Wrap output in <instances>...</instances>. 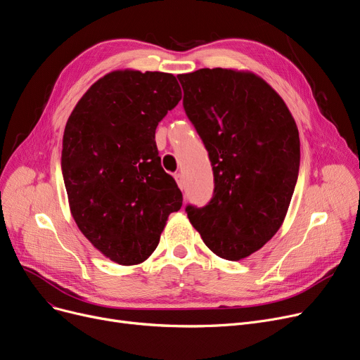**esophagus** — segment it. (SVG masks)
Segmentation results:
<instances>
[{
  "mask_svg": "<svg viewBox=\"0 0 360 360\" xmlns=\"http://www.w3.org/2000/svg\"><path fill=\"white\" fill-rule=\"evenodd\" d=\"M175 179H176V184H178V186L181 190H184V186H185V181H184V176L181 175V174H176L175 175Z\"/></svg>",
  "mask_w": 360,
  "mask_h": 360,
  "instance_id": "obj_1",
  "label": "esophagus"
}]
</instances>
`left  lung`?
Returning <instances> with one entry per match:
<instances>
[{
	"mask_svg": "<svg viewBox=\"0 0 360 360\" xmlns=\"http://www.w3.org/2000/svg\"><path fill=\"white\" fill-rule=\"evenodd\" d=\"M178 79L214 178L207 205L185 212L216 256L241 260L284 222L299 176V129L284 100L255 73L216 68Z\"/></svg>",
	"mask_w": 360,
	"mask_h": 360,
	"instance_id": "left-lung-1",
	"label": "left lung"
}]
</instances>
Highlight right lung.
<instances>
[{
  "mask_svg": "<svg viewBox=\"0 0 360 360\" xmlns=\"http://www.w3.org/2000/svg\"><path fill=\"white\" fill-rule=\"evenodd\" d=\"M181 97L174 75L115 70L84 94L66 123L61 172L72 216L94 247L123 266L151 256L169 214L182 206L154 139Z\"/></svg>",
  "mask_w": 360,
  "mask_h": 360,
  "instance_id": "1",
  "label": "right lung"
}]
</instances>
